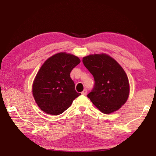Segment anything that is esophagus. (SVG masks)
I'll return each instance as SVG.
<instances>
[{"instance_id":"1","label":"esophagus","mask_w":156,"mask_h":156,"mask_svg":"<svg viewBox=\"0 0 156 156\" xmlns=\"http://www.w3.org/2000/svg\"><path fill=\"white\" fill-rule=\"evenodd\" d=\"M81 94H83V95H84V96H87V89H84V90L81 92Z\"/></svg>"}]
</instances>
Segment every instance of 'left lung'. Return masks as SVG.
I'll return each instance as SVG.
<instances>
[{
  "instance_id": "left-lung-1",
  "label": "left lung",
  "mask_w": 156,
  "mask_h": 156,
  "mask_svg": "<svg viewBox=\"0 0 156 156\" xmlns=\"http://www.w3.org/2000/svg\"><path fill=\"white\" fill-rule=\"evenodd\" d=\"M83 62L95 81L88 98L105 114L119 110L129 94L128 78L123 68L106 54L88 55L83 58Z\"/></svg>"
}]
</instances>
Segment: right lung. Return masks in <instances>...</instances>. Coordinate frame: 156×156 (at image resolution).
I'll return each mask as SVG.
<instances>
[{
  "label": "right lung",
  "mask_w": 156,
  "mask_h": 156,
  "mask_svg": "<svg viewBox=\"0 0 156 156\" xmlns=\"http://www.w3.org/2000/svg\"><path fill=\"white\" fill-rule=\"evenodd\" d=\"M80 62L76 56L59 53L41 66L32 85L33 96L41 110L51 115H60L81 95L70 77L72 70Z\"/></svg>",
  "instance_id": "right-lung-1"
}]
</instances>
